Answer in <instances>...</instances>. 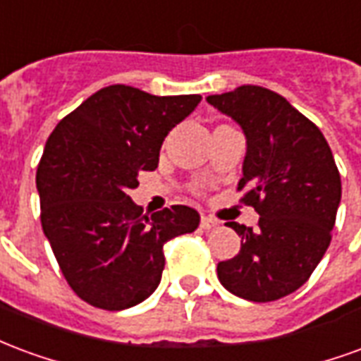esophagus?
<instances>
[{"mask_svg":"<svg viewBox=\"0 0 361 361\" xmlns=\"http://www.w3.org/2000/svg\"><path fill=\"white\" fill-rule=\"evenodd\" d=\"M219 226V220L212 219V216H207V214H203L201 216V228L203 230H211V228H216Z\"/></svg>","mask_w":361,"mask_h":361,"instance_id":"esophagus-1","label":"esophagus"}]
</instances>
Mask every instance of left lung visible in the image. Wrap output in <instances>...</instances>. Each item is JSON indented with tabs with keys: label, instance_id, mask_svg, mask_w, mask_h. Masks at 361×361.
Returning a JSON list of instances; mask_svg holds the SVG:
<instances>
[{
	"label": "left lung",
	"instance_id": "left-lung-1",
	"mask_svg": "<svg viewBox=\"0 0 361 361\" xmlns=\"http://www.w3.org/2000/svg\"><path fill=\"white\" fill-rule=\"evenodd\" d=\"M207 102L240 123L247 139L242 203L257 228L228 222L242 238L235 257L220 261L219 280L250 302H274L303 286L331 243L342 183L329 142L284 96L243 85Z\"/></svg>",
	"mask_w": 361,
	"mask_h": 361
}]
</instances>
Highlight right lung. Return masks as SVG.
<instances>
[{
	"label": "right lung",
	"instance_id": "add662e5",
	"mask_svg": "<svg viewBox=\"0 0 361 361\" xmlns=\"http://www.w3.org/2000/svg\"><path fill=\"white\" fill-rule=\"evenodd\" d=\"M199 94L154 96L104 87L59 121L36 172L42 230L67 284L94 307L119 311L147 300L162 279L164 243L199 226L185 204L141 214L129 189L158 166L166 135Z\"/></svg>",
	"mask_w": 361,
	"mask_h": 361
}]
</instances>
